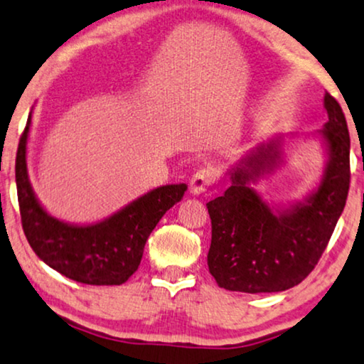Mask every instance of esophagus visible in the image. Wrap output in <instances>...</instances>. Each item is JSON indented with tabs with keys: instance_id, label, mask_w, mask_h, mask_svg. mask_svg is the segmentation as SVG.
<instances>
[{
	"instance_id": "34e87169",
	"label": "esophagus",
	"mask_w": 364,
	"mask_h": 364,
	"mask_svg": "<svg viewBox=\"0 0 364 364\" xmlns=\"http://www.w3.org/2000/svg\"><path fill=\"white\" fill-rule=\"evenodd\" d=\"M213 181H215V173H213V169H200V171H196L190 179V193L195 196H200L213 185Z\"/></svg>"
}]
</instances>
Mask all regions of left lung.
I'll use <instances>...</instances> for the list:
<instances>
[{
  "instance_id": "8db88e82",
  "label": "left lung",
  "mask_w": 364,
  "mask_h": 364,
  "mask_svg": "<svg viewBox=\"0 0 364 364\" xmlns=\"http://www.w3.org/2000/svg\"><path fill=\"white\" fill-rule=\"evenodd\" d=\"M328 121L316 132L324 148L319 183L301 201L268 203L256 190L283 164L293 134L269 138L228 169L231 185L208 203V268L218 287L240 293H278L311 273L345 210L350 190V133L341 106L324 95Z\"/></svg>"
}]
</instances>
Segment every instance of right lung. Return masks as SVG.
<instances>
[{
	"label": "right lung",
	"mask_w": 364,
	"mask_h": 364,
	"mask_svg": "<svg viewBox=\"0 0 364 364\" xmlns=\"http://www.w3.org/2000/svg\"><path fill=\"white\" fill-rule=\"evenodd\" d=\"M31 113L18 144L16 190L23 231L38 258L77 283L95 287L123 284L138 269L144 245L164 213L181 201L185 183L144 193L105 220L76 225L45 210L28 174Z\"/></svg>",
	"instance_id": "add662e5"
}]
</instances>
